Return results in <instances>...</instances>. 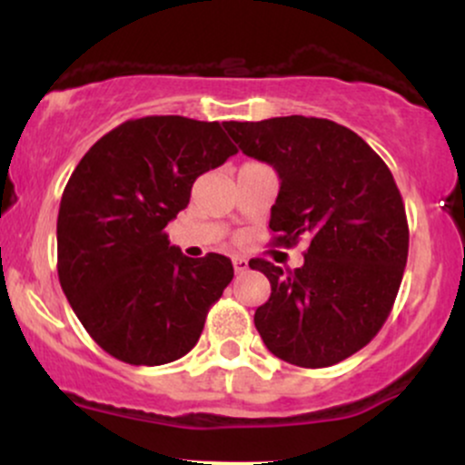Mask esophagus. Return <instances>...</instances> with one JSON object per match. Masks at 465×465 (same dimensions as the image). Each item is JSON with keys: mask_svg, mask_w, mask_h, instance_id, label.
Here are the masks:
<instances>
[{"mask_svg": "<svg viewBox=\"0 0 465 465\" xmlns=\"http://www.w3.org/2000/svg\"><path fill=\"white\" fill-rule=\"evenodd\" d=\"M233 269H236V273H247L249 262L244 258H233Z\"/></svg>", "mask_w": 465, "mask_h": 465, "instance_id": "obj_1", "label": "esophagus"}]
</instances>
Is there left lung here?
<instances>
[{"label": "left lung", "mask_w": 465, "mask_h": 465, "mask_svg": "<svg viewBox=\"0 0 465 465\" xmlns=\"http://www.w3.org/2000/svg\"><path fill=\"white\" fill-rule=\"evenodd\" d=\"M225 131L280 174L275 242H308L295 271L249 262L271 282L255 328L291 365H336L378 334L407 266L409 225L391 170L354 131L323 117L225 122Z\"/></svg>", "instance_id": "left-lung-1"}]
</instances>
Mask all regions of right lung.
Returning <instances> with one entry per match:
<instances>
[{"instance_id": "1", "label": "right lung", "mask_w": 465, "mask_h": 465, "mask_svg": "<svg viewBox=\"0 0 465 465\" xmlns=\"http://www.w3.org/2000/svg\"><path fill=\"white\" fill-rule=\"evenodd\" d=\"M236 153L218 122L148 115L100 137L69 177L56 223L58 280L114 359L165 365L199 341L232 282V260H192L163 229L188 207L196 177Z\"/></svg>"}]
</instances>
